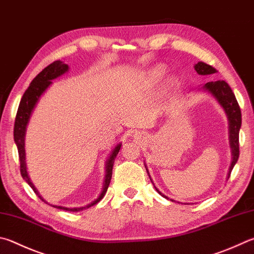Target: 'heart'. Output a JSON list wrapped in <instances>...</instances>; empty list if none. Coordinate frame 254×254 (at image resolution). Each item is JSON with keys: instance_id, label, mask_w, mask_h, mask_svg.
I'll return each instance as SVG.
<instances>
[{"instance_id": "1", "label": "heart", "mask_w": 254, "mask_h": 254, "mask_svg": "<svg viewBox=\"0 0 254 254\" xmlns=\"http://www.w3.org/2000/svg\"><path fill=\"white\" fill-rule=\"evenodd\" d=\"M165 72H167V68H165L164 65H161V64H158V65L151 67L150 70L145 73V83L147 84V86H154L158 84V83L162 80ZM173 83H174L173 79H169L167 81V85L171 86L173 85Z\"/></svg>"}]
</instances>
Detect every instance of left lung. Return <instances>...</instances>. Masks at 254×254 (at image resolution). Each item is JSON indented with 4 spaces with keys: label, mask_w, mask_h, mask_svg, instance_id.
<instances>
[{
    "label": "left lung",
    "mask_w": 254,
    "mask_h": 254,
    "mask_svg": "<svg viewBox=\"0 0 254 254\" xmlns=\"http://www.w3.org/2000/svg\"><path fill=\"white\" fill-rule=\"evenodd\" d=\"M194 68L197 72V74L200 75H209V74H213V73L216 72L214 67H212L211 65H209V64H206L204 62H197L194 65ZM201 89L207 91L209 93H211L214 96L215 100L219 102V104L223 108L229 120V139H230V146H231V152H232V162H231V165H230L229 173H228V178H229L230 174H231L233 167L238 162L239 154H240L239 132H240V127H241V121H242L241 110H240L236 95H234L231 87L229 86V84L225 81L219 80L214 82H207L201 87ZM146 172H147V169H146ZM147 174H149V172H147ZM155 190L158 191L162 196L167 197L156 188Z\"/></svg>",
    "instance_id": "left-lung-1"
}]
</instances>
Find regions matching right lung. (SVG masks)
<instances>
[{"label":"right lung","instance_id":"1","mask_svg":"<svg viewBox=\"0 0 254 254\" xmlns=\"http://www.w3.org/2000/svg\"><path fill=\"white\" fill-rule=\"evenodd\" d=\"M68 71V65L62 61H54L53 63H51L50 65H48L44 70L41 71L38 75H36L33 81L31 82L30 86L27 87V90L24 92L23 94L20 105H18L17 109V113H16V118H15V123H14V141L15 144L17 146V151H18V158H20V171L22 178L25 180L27 184L33 189V191L38 194L41 200H43V197L39 194L36 188L33 186V183L31 182V180L29 178V174H27V170H26V163H25V132H26V127L27 123L30 121L31 114L33 112V110L35 108L36 103L39 102V100L41 98L45 90L52 84V80L57 79V77L61 76L64 73H66ZM121 143L118 144L114 147L113 151L110 154L109 159L107 160V163H105V180H104V184H103V189L101 191L99 197L93 202H91L85 206H81V207H64V206H59V205H52L54 207H58L60 210H64V211H71V212H77V211H82L84 209H89L90 206L94 205L103 199V196L105 193L108 191V188L110 186V182H111V178H112V169H113V163L114 160L117 158V155L119 153L120 149H121ZM45 202V201H44ZM48 203V202H45Z\"/></svg>","mask_w":254,"mask_h":254}]
</instances>
